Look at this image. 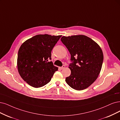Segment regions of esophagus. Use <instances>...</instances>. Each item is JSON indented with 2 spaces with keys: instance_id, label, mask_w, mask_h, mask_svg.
Listing matches in <instances>:
<instances>
[{
  "instance_id": "esophagus-1",
  "label": "esophagus",
  "mask_w": 120,
  "mask_h": 120,
  "mask_svg": "<svg viewBox=\"0 0 120 120\" xmlns=\"http://www.w3.org/2000/svg\"><path fill=\"white\" fill-rule=\"evenodd\" d=\"M65 68V65H63L62 66V67H60V69H64Z\"/></svg>"
}]
</instances>
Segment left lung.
Segmentation results:
<instances>
[{"mask_svg": "<svg viewBox=\"0 0 120 120\" xmlns=\"http://www.w3.org/2000/svg\"><path fill=\"white\" fill-rule=\"evenodd\" d=\"M61 41L68 49L72 62L69 67L71 74L65 81L74 90H85L99 76L103 61L101 48L84 35L63 36Z\"/></svg>", "mask_w": 120, "mask_h": 120, "instance_id": "obj_1", "label": "left lung"}]
</instances>
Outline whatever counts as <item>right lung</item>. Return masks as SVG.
<instances>
[{"label":"right lung","instance_id":"right-lung-1","mask_svg":"<svg viewBox=\"0 0 120 120\" xmlns=\"http://www.w3.org/2000/svg\"><path fill=\"white\" fill-rule=\"evenodd\" d=\"M62 35L38 34L28 39L20 46L17 67L21 78L30 86L38 88L51 81L58 68L51 61V51Z\"/></svg>","mask_w":120,"mask_h":120}]
</instances>
